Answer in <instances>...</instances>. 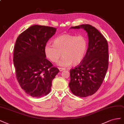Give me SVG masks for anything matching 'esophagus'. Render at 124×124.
Here are the masks:
<instances>
[{
	"label": "esophagus",
	"mask_w": 124,
	"mask_h": 124,
	"mask_svg": "<svg viewBox=\"0 0 124 124\" xmlns=\"http://www.w3.org/2000/svg\"><path fill=\"white\" fill-rule=\"evenodd\" d=\"M59 70H60V72H61V71H62V70H65V68H59Z\"/></svg>",
	"instance_id": "1"
}]
</instances>
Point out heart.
I'll list each match as a JSON object with an SVG mask.
<instances>
[{
    "label": "heart",
    "mask_w": 124,
    "mask_h": 124,
    "mask_svg": "<svg viewBox=\"0 0 124 124\" xmlns=\"http://www.w3.org/2000/svg\"><path fill=\"white\" fill-rule=\"evenodd\" d=\"M87 47L86 37L65 34L56 37L53 45H46L44 51L47 58L54 63L57 62L62 55L58 65L66 67L72 63L77 65L82 62L86 55Z\"/></svg>",
    "instance_id": "b5f03b06"
}]
</instances>
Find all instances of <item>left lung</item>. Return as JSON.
Returning a JSON list of instances; mask_svg holds the SVG:
<instances>
[{
  "label": "left lung",
  "mask_w": 124,
  "mask_h": 124,
  "mask_svg": "<svg viewBox=\"0 0 124 124\" xmlns=\"http://www.w3.org/2000/svg\"><path fill=\"white\" fill-rule=\"evenodd\" d=\"M70 29H83L87 33L88 47L80 65L70 70L69 87L76 96L86 97L99 89L108 66L107 40L97 29L89 24H82Z\"/></svg>",
  "instance_id": "obj_1"
}]
</instances>
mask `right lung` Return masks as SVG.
Here are the masks:
<instances>
[{
    "instance_id": "1",
    "label": "right lung",
    "mask_w": 124,
    "mask_h": 124,
    "mask_svg": "<svg viewBox=\"0 0 124 124\" xmlns=\"http://www.w3.org/2000/svg\"><path fill=\"white\" fill-rule=\"evenodd\" d=\"M56 31V28L34 25L21 33L16 40L13 63L21 87L32 97L49 93L52 80L59 70L46 59L44 48Z\"/></svg>"
}]
</instances>
